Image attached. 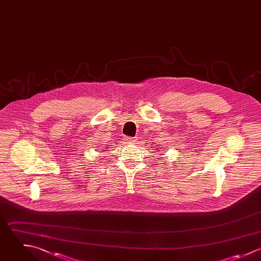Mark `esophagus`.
Listing matches in <instances>:
<instances>
[{"label": "esophagus", "instance_id": "34e87169", "mask_svg": "<svg viewBox=\"0 0 261 261\" xmlns=\"http://www.w3.org/2000/svg\"><path fill=\"white\" fill-rule=\"evenodd\" d=\"M124 140H126L128 142H135L134 137H129V136H124Z\"/></svg>", "mask_w": 261, "mask_h": 261}]
</instances>
